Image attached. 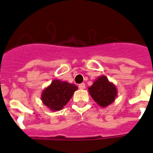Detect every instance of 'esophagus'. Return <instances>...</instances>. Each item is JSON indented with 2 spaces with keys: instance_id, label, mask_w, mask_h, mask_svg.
<instances>
[{
  "instance_id": "34e87169",
  "label": "esophagus",
  "mask_w": 153,
  "mask_h": 153,
  "mask_svg": "<svg viewBox=\"0 0 153 153\" xmlns=\"http://www.w3.org/2000/svg\"><path fill=\"white\" fill-rule=\"evenodd\" d=\"M79 88L80 89H84L85 88V84H84V83H82V84H79Z\"/></svg>"
}]
</instances>
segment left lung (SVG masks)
Instances as JSON below:
<instances>
[{
  "mask_svg": "<svg viewBox=\"0 0 153 153\" xmlns=\"http://www.w3.org/2000/svg\"><path fill=\"white\" fill-rule=\"evenodd\" d=\"M88 92L99 106L106 107L114 101L117 97V88L110 82L106 76H100L88 88Z\"/></svg>",
  "mask_w": 153,
  "mask_h": 153,
  "instance_id": "1",
  "label": "left lung"
}]
</instances>
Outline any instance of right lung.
Returning a JSON list of instances; mask_svg holds the SVG:
<instances>
[{"mask_svg":"<svg viewBox=\"0 0 153 153\" xmlns=\"http://www.w3.org/2000/svg\"><path fill=\"white\" fill-rule=\"evenodd\" d=\"M77 89L76 84L60 80H53L42 91L41 100L51 111H60L68 103Z\"/></svg>","mask_w":153,"mask_h":153,"instance_id":"right-lung-1","label":"right lung"}]
</instances>
